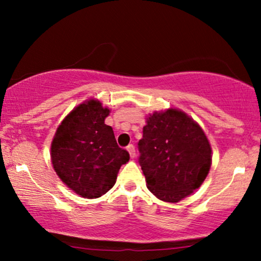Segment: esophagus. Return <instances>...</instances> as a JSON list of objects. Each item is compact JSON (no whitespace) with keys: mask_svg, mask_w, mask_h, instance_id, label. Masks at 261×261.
<instances>
[{"mask_svg":"<svg viewBox=\"0 0 261 261\" xmlns=\"http://www.w3.org/2000/svg\"><path fill=\"white\" fill-rule=\"evenodd\" d=\"M127 151L128 153H130V157H135L136 155V149H135V146L134 145H128L127 146Z\"/></svg>","mask_w":261,"mask_h":261,"instance_id":"34e87169","label":"esophagus"}]
</instances>
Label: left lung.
<instances>
[{
    "label": "left lung",
    "mask_w": 261,
    "mask_h": 261,
    "mask_svg": "<svg viewBox=\"0 0 261 261\" xmlns=\"http://www.w3.org/2000/svg\"><path fill=\"white\" fill-rule=\"evenodd\" d=\"M139 151L147 188L162 201L178 202L193 194L211 167V146L205 133L176 109L147 118Z\"/></svg>",
    "instance_id": "8db88e82"
}]
</instances>
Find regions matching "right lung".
I'll list each match as a JSON object with an SVG mask.
<instances>
[{"label":"right lung","mask_w":261,"mask_h":261,"mask_svg":"<svg viewBox=\"0 0 261 261\" xmlns=\"http://www.w3.org/2000/svg\"><path fill=\"white\" fill-rule=\"evenodd\" d=\"M109 109L88 100L68 114L51 143V162L62 181L76 194L95 199L108 193L122 164L130 160L116 143L112 126L104 124Z\"/></svg>","instance_id":"obj_1"}]
</instances>
